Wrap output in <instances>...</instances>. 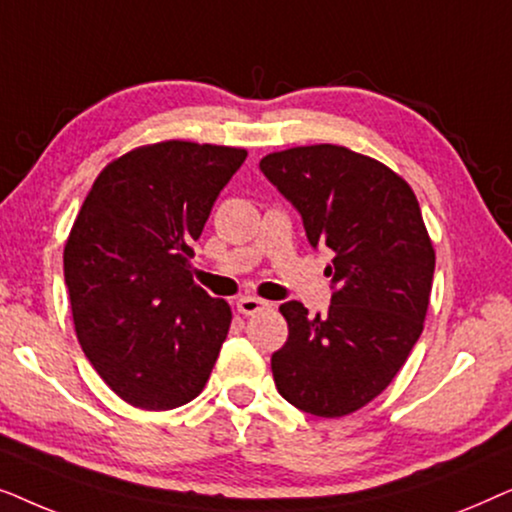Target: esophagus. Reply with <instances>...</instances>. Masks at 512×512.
I'll list each match as a JSON object with an SVG mask.
<instances>
[{
	"label": "esophagus",
	"instance_id": "34e87169",
	"mask_svg": "<svg viewBox=\"0 0 512 512\" xmlns=\"http://www.w3.org/2000/svg\"><path fill=\"white\" fill-rule=\"evenodd\" d=\"M268 305H270V303H265V300H261V298L242 296L240 300H237V312H242V314H256V312L265 310V307H268Z\"/></svg>",
	"mask_w": 512,
	"mask_h": 512
}]
</instances>
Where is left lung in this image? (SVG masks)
<instances>
[{"label": "left lung", "mask_w": 512, "mask_h": 512, "mask_svg": "<svg viewBox=\"0 0 512 512\" xmlns=\"http://www.w3.org/2000/svg\"><path fill=\"white\" fill-rule=\"evenodd\" d=\"M261 170L303 216L312 247L333 251L328 314L279 305L289 340L272 354L277 391L310 415H352L389 387L422 335L436 268L422 209L408 181L347 146L275 151Z\"/></svg>", "instance_id": "8db88e82"}]
</instances>
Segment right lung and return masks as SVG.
<instances>
[{"label":"right lung","mask_w":512,"mask_h":512,"mask_svg":"<svg viewBox=\"0 0 512 512\" xmlns=\"http://www.w3.org/2000/svg\"><path fill=\"white\" fill-rule=\"evenodd\" d=\"M247 151L167 139L97 174L65 244L74 328L97 375L142 410L179 408L205 389L230 305L193 282L198 240Z\"/></svg>","instance_id":"add662e5"}]
</instances>
